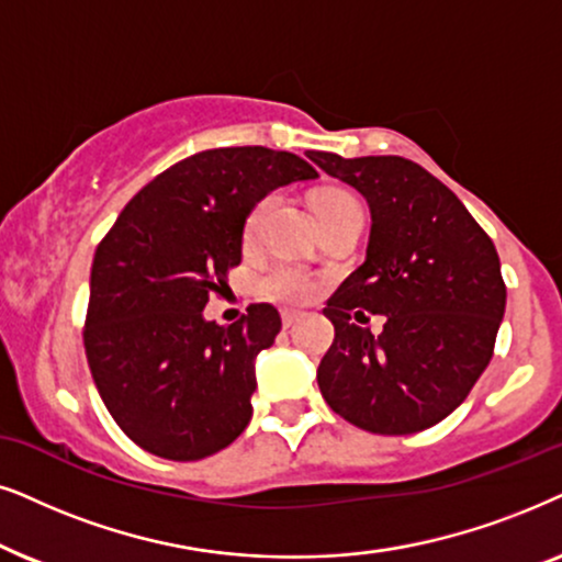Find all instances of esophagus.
I'll use <instances>...</instances> for the list:
<instances>
[{
	"instance_id": "obj_1",
	"label": "esophagus",
	"mask_w": 562,
	"mask_h": 562,
	"mask_svg": "<svg viewBox=\"0 0 562 562\" xmlns=\"http://www.w3.org/2000/svg\"><path fill=\"white\" fill-rule=\"evenodd\" d=\"M301 318H303L301 311H282V326H285V328L295 326Z\"/></svg>"
}]
</instances>
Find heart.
I'll list each match as a JSON object with an SVG mask.
<instances>
[{
    "instance_id": "b5f03b06",
    "label": "heart",
    "mask_w": 562,
    "mask_h": 562,
    "mask_svg": "<svg viewBox=\"0 0 562 562\" xmlns=\"http://www.w3.org/2000/svg\"><path fill=\"white\" fill-rule=\"evenodd\" d=\"M339 200H349V194L347 192H336V190L324 192L316 200V211H318V207L339 203ZM267 211H269V200H261V203L249 213V218H246V228H244L246 241H251V238L257 236V231L261 226V218H265ZM265 290L272 297H277V301L305 303V301H311L313 295H316L318 285H316V280H313L308 272H303V269L282 265V267H274L272 272L267 274Z\"/></svg>"
}]
</instances>
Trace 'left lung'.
<instances>
[{"instance_id":"1","label":"left lung","mask_w":562,"mask_h":562,"mask_svg":"<svg viewBox=\"0 0 562 562\" xmlns=\"http://www.w3.org/2000/svg\"><path fill=\"white\" fill-rule=\"evenodd\" d=\"M370 207L364 261L328 301L318 364L328 406L372 434H416L452 414L488 368L506 311L496 246L450 187L403 156L311 151ZM386 316L378 337L363 311Z\"/></svg>"}]
</instances>
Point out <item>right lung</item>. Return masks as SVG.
Segmentation results:
<instances>
[{"label": "right lung", "mask_w": 562, "mask_h": 562, "mask_svg": "<svg viewBox=\"0 0 562 562\" xmlns=\"http://www.w3.org/2000/svg\"><path fill=\"white\" fill-rule=\"evenodd\" d=\"M305 179L318 171L290 151H200L151 179L97 246L87 362L110 416L146 452L203 460L249 424L254 362L280 334V313L254 303L221 326L203 308L241 261L257 203Z\"/></svg>", "instance_id": "obj_1"}]
</instances>
